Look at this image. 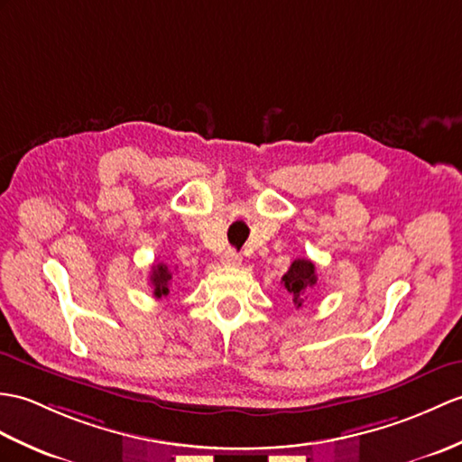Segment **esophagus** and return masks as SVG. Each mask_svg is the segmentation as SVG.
Instances as JSON below:
<instances>
[{
    "label": "esophagus",
    "instance_id": "esophagus-1",
    "mask_svg": "<svg viewBox=\"0 0 462 462\" xmlns=\"http://www.w3.org/2000/svg\"><path fill=\"white\" fill-rule=\"evenodd\" d=\"M222 263L228 265V267L240 265L242 263V255L236 252V250H226V252H224V255H222Z\"/></svg>",
    "mask_w": 462,
    "mask_h": 462
}]
</instances>
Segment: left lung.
<instances>
[{
    "label": "left lung",
    "mask_w": 462,
    "mask_h": 462,
    "mask_svg": "<svg viewBox=\"0 0 462 462\" xmlns=\"http://www.w3.org/2000/svg\"><path fill=\"white\" fill-rule=\"evenodd\" d=\"M283 287L293 297V303L299 309L303 305L309 291L317 285V270L310 260H295L287 273L282 277Z\"/></svg>",
    "instance_id": "obj_1"
}]
</instances>
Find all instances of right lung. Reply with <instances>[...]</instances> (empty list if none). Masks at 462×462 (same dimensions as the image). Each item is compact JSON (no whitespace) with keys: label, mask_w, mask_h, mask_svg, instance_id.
<instances>
[{"label":"right lung","mask_w":462,"mask_h":462,"mask_svg":"<svg viewBox=\"0 0 462 462\" xmlns=\"http://www.w3.org/2000/svg\"><path fill=\"white\" fill-rule=\"evenodd\" d=\"M171 277H173V273L169 272V267H167L165 263H155V265L152 267V277H149V282H152L153 295H155L157 299L169 295Z\"/></svg>","instance_id":"add662e5"}]
</instances>
